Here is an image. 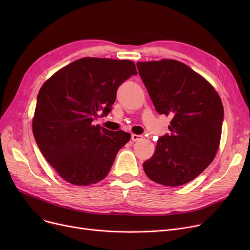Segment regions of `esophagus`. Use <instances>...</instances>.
Wrapping results in <instances>:
<instances>
[{"instance_id": "esophagus-1", "label": "esophagus", "mask_w": 250, "mask_h": 250, "mask_svg": "<svg viewBox=\"0 0 250 250\" xmlns=\"http://www.w3.org/2000/svg\"><path fill=\"white\" fill-rule=\"evenodd\" d=\"M130 139H132L134 142H137V141H141V140L143 139V136L133 134V135H132V137H130Z\"/></svg>"}]
</instances>
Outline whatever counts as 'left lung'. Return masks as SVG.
<instances>
[{"label":"left lung","instance_id":"1","mask_svg":"<svg viewBox=\"0 0 250 250\" xmlns=\"http://www.w3.org/2000/svg\"><path fill=\"white\" fill-rule=\"evenodd\" d=\"M156 111L171 115L170 134L157 141L143 167L160 185L179 187L199 176L218 151L224 109L214 87L174 60L137 62Z\"/></svg>","mask_w":250,"mask_h":250}]
</instances>
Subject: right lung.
Listing matches in <instances>:
<instances>
[{"instance_id": "1", "label": "right lung", "mask_w": 250, "mask_h": 250, "mask_svg": "<svg viewBox=\"0 0 250 250\" xmlns=\"http://www.w3.org/2000/svg\"><path fill=\"white\" fill-rule=\"evenodd\" d=\"M137 75L133 62L83 58L52 75L38 92L32 130L39 150L62 178L89 186L109 172L130 135L92 122L106 116L125 80Z\"/></svg>"}]
</instances>
